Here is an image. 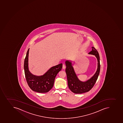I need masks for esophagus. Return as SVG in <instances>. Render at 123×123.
Wrapping results in <instances>:
<instances>
[{
  "instance_id": "obj_1",
  "label": "esophagus",
  "mask_w": 123,
  "mask_h": 123,
  "mask_svg": "<svg viewBox=\"0 0 123 123\" xmlns=\"http://www.w3.org/2000/svg\"><path fill=\"white\" fill-rule=\"evenodd\" d=\"M66 68V66L64 65V64H63V65H62V68H63V69H65Z\"/></svg>"
}]
</instances>
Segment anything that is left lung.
<instances>
[{"instance_id":"obj_1","label":"left lung","mask_w":123,"mask_h":123,"mask_svg":"<svg viewBox=\"0 0 123 123\" xmlns=\"http://www.w3.org/2000/svg\"><path fill=\"white\" fill-rule=\"evenodd\" d=\"M92 50L89 53V54L95 55L98 60V68L97 71L90 79L85 82H82L78 78L74 68L72 66V62L69 61L65 62L66 73L67 74L68 81V86L72 92L75 94H82L89 91L94 86L99 74L100 64L99 56L97 50L92 47Z\"/></svg>"}]
</instances>
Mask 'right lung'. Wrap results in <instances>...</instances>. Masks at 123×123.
<instances>
[{"label": "right lung", "instance_id": "obj_1", "mask_svg": "<svg viewBox=\"0 0 123 123\" xmlns=\"http://www.w3.org/2000/svg\"><path fill=\"white\" fill-rule=\"evenodd\" d=\"M28 49L24 63L25 76L28 86L32 90L39 93L47 92L52 89L56 75L62 69V63L52 67L43 75L37 76L29 72L28 68Z\"/></svg>", "mask_w": 123, "mask_h": 123}]
</instances>
